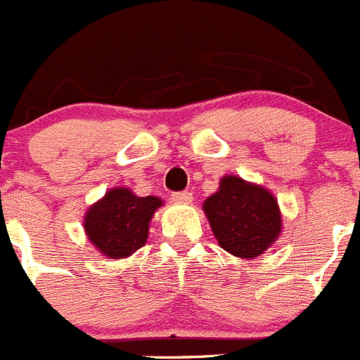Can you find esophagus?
Returning <instances> with one entry per match:
<instances>
[{
    "label": "esophagus",
    "instance_id": "esophagus-1",
    "mask_svg": "<svg viewBox=\"0 0 360 360\" xmlns=\"http://www.w3.org/2000/svg\"><path fill=\"white\" fill-rule=\"evenodd\" d=\"M171 200L176 201V203H191L193 201V194L189 191H180V193L171 194Z\"/></svg>",
    "mask_w": 360,
    "mask_h": 360
}]
</instances>
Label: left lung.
Here are the masks:
<instances>
[{
    "label": "left lung",
    "mask_w": 360,
    "mask_h": 360,
    "mask_svg": "<svg viewBox=\"0 0 360 360\" xmlns=\"http://www.w3.org/2000/svg\"><path fill=\"white\" fill-rule=\"evenodd\" d=\"M212 231L224 251L238 258H255L281 233L277 201L269 191L224 176L221 187L203 205Z\"/></svg>",
    "instance_id": "left-lung-1"
}]
</instances>
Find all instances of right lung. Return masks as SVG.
Instances as JSON below:
<instances>
[{"instance_id": "1", "label": "right lung", "mask_w": 360, "mask_h": 360, "mask_svg": "<svg viewBox=\"0 0 360 360\" xmlns=\"http://www.w3.org/2000/svg\"><path fill=\"white\" fill-rule=\"evenodd\" d=\"M160 205L159 198H139L127 187L111 189L84 217L88 238L109 258H125L145 245L150 219Z\"/></svg>"}]
</instances>
